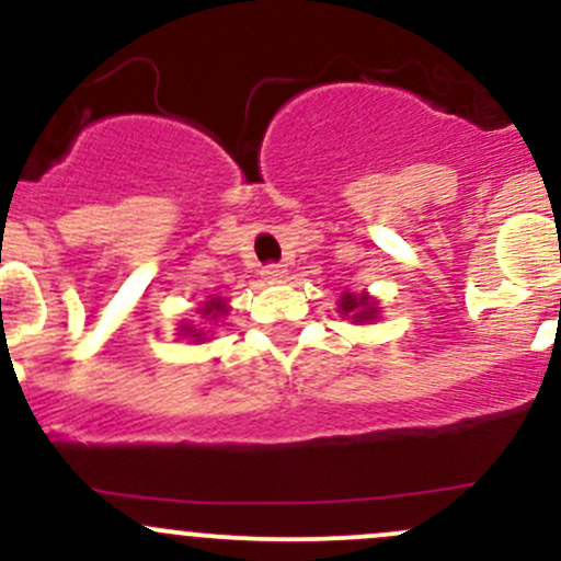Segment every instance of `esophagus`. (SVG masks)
Masks as SVG:
<instances>
[{"label": "esophagus", "mask_w": 561, "mask_h": 561, "mask_svg": "<svg viewBox=\"0 0 561 561\" xmlns=\"http://www.w3.org/2000/svg\"><path fill=\"white\" fill-rule=\"evenodd\" d=\"M260 274H263V279H268V282H282L287 276V268L279 263H268V265H263V271H260Z\"/></svg>", "instance_id": "34e87169"}]
</instances>
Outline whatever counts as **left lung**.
<instances>
[{
  "instance_id": "left-lung-1",
  "label": "left lung",
  "mask_w": 561,
  "mask_h": 561,
  "mask_svg": "<svg viewBox=\"0 0 561 561\" xmlns=\"http://www.w3.org/2000/svg\"><path fill=\"white\" fill-rule=\"evenodd\" d=\"M339 309H342L344 317H353V320L358 322L375 320L377 317V304L371 301L369 296H353V293H344Z\"/></svg>"
}]
</instances>
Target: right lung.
Returning <instances> with one entry per match:
<instances>
[{"instance_id":"add662e5","label":"right lung","mask_w":561,"mask_h":561,"mask_svg":"<svg viewBox=\"0 0 561 561\" xmlns=\"http://www.w3.org/2000/svg\"><path fill=\"white\" fill-rule=\"evenodd\" d=\"M201 312H203V317H211V320H217V317L228 312V309H225V304L219 301V298H214V301H206V304H203ZM181 331L190 333V336H192V339H197V342H201V339H206V336H203V331H197V328L181 325Z\"/></svg>"}]
</instances>
